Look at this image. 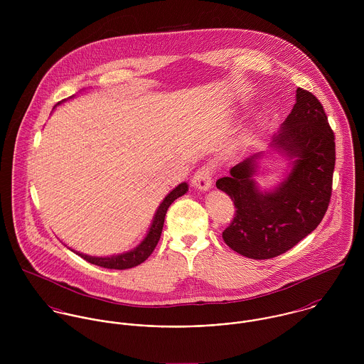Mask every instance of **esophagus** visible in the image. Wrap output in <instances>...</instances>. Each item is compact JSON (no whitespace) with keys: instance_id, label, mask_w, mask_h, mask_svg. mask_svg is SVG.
<instances>
[{"instance_id":"esophagus-1","label":"esophagus","mask_w":364,"mask_h":364,"mask_svg":"<svg viewBox=\"0 0 364 364\" xmlns=\"http://www.w3.org/2000/svg\"><path fill=\"white\" fill-rule=\"evenodd\" d=\"M211 176H213V168L206 164L196 171L192 179V183L199 191H208L211 188Z\"/></svg>"}]
</instances>
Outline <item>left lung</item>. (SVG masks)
<instances>
[{
  "label": "left lung",
  "instance_id": "left-lung-1",
  "mask_svg": "<svg viewBox=\"0 0 364 364\" xmlns=\"http://www.w3.org/2000/svg\"><path fill=\"white\" fill-rule=\"evenodd\" d=\"M296 98L272 143L293 159L286 179L276 189L260 192L252 178L259 156L255 154L215 182L237 208L223 240L251 259H270L291 250L318 227L329 206L335 134L323 106L310 91L297 88Z\"/></svg>",
  "mask_w": 364,
  "mask_h": 364
}]
</instances>
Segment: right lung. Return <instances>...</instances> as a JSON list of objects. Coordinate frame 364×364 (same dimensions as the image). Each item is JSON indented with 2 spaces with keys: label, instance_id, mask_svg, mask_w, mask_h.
Wrapping results in <instances>:
<instances>
[{
  "label": "right lung",
  "instance_id": "obj_1",
  "mask_svg": "<svg viewBox=\"0 0 364 364\" xmlns=\"http://www.w3.org/2000/svg\"><path fill=\"white\" fill-rule=\"evenodd\" d=\"M188 192V183H181L178 185L173 191H171L165 199L162 200V203L159 205V208H156V215L153 220V224L149 230V234L146 235V238L141 241V244L139 247H136L134 250L124 252V254H119V255H113V257H105V258H98V257H90V255H84L77 252V255H80L82 259L106 267V269H117V270H123V269H130L134 267L140 263H143L147 259L159 241L161 232H162V227H164V220H165V214L168 208L173 203L175 199L183 196Z\"/></svg>",
  "mask_w": 364,
  "mask_h": 364
}]
</instances>
